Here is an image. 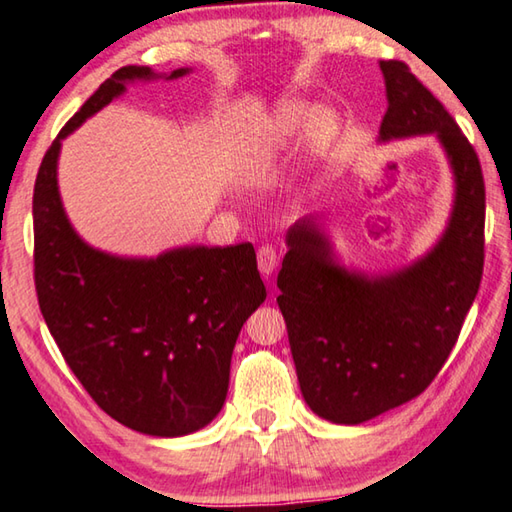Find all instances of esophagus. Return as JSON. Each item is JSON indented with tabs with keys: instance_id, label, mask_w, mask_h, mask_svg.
Segmentation results:
<instances>
[{
	"instance_id": "esophagus-1",
	"label": "esophagus",
	"mask_w": 512,
	"mask_h": 512,
	"mask_svg": "<svg viewBox=\"0 0 512 512\" xmlns=\"http://www.w3.org/2000/svg\"><path fill=\"white\" fill-rule=\"evenodd\" d=\"M257 266H259V273L264 277L271 275L275 268H277V250L275 246H262L257 250Z\"/></svg>"
}]
</instances>
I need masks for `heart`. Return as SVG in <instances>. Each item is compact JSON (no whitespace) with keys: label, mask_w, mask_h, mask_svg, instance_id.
Here are the masks:
<instances>
[{"label":"heart","mask_w":512,"mask_h":512,"mask_svg":"<svg viewBox=\"0 0 512 512\" xmlns=\"http://www.w3.org/2000/svg\"><path fill=\"white\" fill-rule=\"evenodd\" d=\"M340 134V118L329 107H315L304 98H280L259 120L246 154L244 176L257 183L271 176L280 165L284 152L300 143L309 156L329 150Z\"/></svg>","instance_id":"b5f03b06"}]
</instances>
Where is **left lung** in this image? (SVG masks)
I'll return each instance as SVG.
<instances>
[{
	"mask_svg": "<svg viewBox=\"0 0 512 512\" xmlns=\"http://www.w3.org/2000/svg\"><path fill=\"white\" fill-rule=\"evenodd\" d=\"M380 71L387 114L378 141L436 136L454 201L439 241L385 275L342 266L315 215L288 228L277 304L306 405L338 425H360L425 392L459 338L483 273L486 188L475 147L405 62L383 60Z\"/></svg>",
	"mask_w": 512,
	"mask_h": 512,
	"instance_id": "left-lung-1",
	"label": "left lung"
}]
</instances>
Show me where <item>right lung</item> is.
Segmentation results:
<instances>
[{
  "label": "right lung",
  "instance_id": "add662e5",
  "mask_svg": "<svg viewBox=\"0 0 512 512\" xmlns=\"http://www.w3.org/2000/svg\"><path fill=\"white\" fill-rule=\"evenodd\" d=\"M190 71L118 69L62 127L33 192L35 288L46 327L102 412L165 439L201 430L224 407L237 336L266 300L255 248L181 246L120 257L89 246L64 212L58 159L64 138L129 82Z\"/></svg>",
  "mask_w": 512,
  "mask_h": 512
}]
</instances>
